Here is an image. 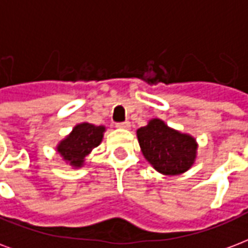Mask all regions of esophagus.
I'll use <instances>...</instances> for the list:
<instances>
[{
  "label": "esophagus",
  "mask_w": 248,
  "mask_h": 248,
  "mask_svg": "<svg viewBox=\"0 0 248 248\" xmlns=\"http://www.w3.org/2000/svg\"><path fill=\"white\" fill-rule=\"evenodd\" d=\"M116 126L118 128H124V130H128V128L131 127V124H130V122H122V124H117Z\"/></svg>",
  "instance_id": "esophagus-1"
}]
</instances>
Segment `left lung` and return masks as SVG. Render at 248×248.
<instances>
[{
  "mask_svg": "<svg viewBox=\"0 0 248 248\" xmlns=\"http://www.w3.org/2000/svg\"><path fill=\"white\" fill-rule=\"evenodd\" d=\"M137 137L145 160L164 175L183 174L198 158L199 144L195 138L169 127L160 118H152L138 128Z\"/></svg>",
  "mask_w": 248,
  "mask_h": 248,
  "instance_id": "8db88e82",
  "label": "left lung"
}]
</instances>
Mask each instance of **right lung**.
<instances>
[{"instance_id":"right-lung-1","label":"right lung","mask_w":248,"mask_h":248,"mask_svg":"<svg viewBox=\"0 0 248 248\" xmlns=\"http://www.w3.org/2000/svg\"><path fill=\"white\" fill-rule=\"evenodd\" d=\"M105 131L107 127L103 124L96 126L88 122L75 124L69 135L58 141L57 154L73 169H79L86 164L87 155L103 141Z\"/></svg>"}]
</instances>
